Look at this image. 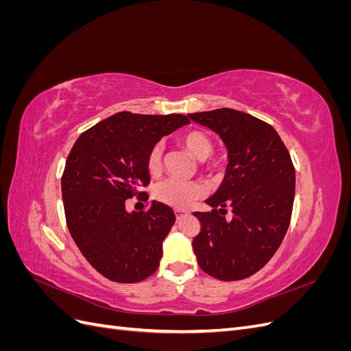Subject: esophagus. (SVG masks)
<instances>
[{
    "label": "esophagus",
    "mask_w": 351,
    "mask_h": 351,
    "mask_svg": "<svg viewBox=\"0 0 351 351\" xmlns=\"http://www.w3.org/2000/svg\"><path fill=\"white\" fill-rule=\"evenodd\" d=\"M174 214H176V218H177V219H182L184 215H187V214H189V210H184V209H176V210H174Z\"/></svg>",
    "instance_id": "esophagus-1"
}]
</instances>
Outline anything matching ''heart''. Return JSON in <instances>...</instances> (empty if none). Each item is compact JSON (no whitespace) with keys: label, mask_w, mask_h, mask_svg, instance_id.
Instances as JSON below:
<instances>
[{"label":"heart","mask_w":351,"mask_h":351,"mask_svg":"<svg viewBox=\"0 0 351 351\" xmlns=\"http://www.w3.org/2000/svg\"><path fill=\"white\" fill-rule=\"evenodd\" d=\"M182 143L190 155L195 156L199 161H205L214 151V143L208 133L202 130H189L180 136ZM146 167L149 174L155 176L161 171L162 167V146L156 143L147 152ZM204 193V186L197 182H184L178 178H167L164 182L158 183L154 189V195L162 204H167L174 208H187Z\"/></svg>","instance_id":"1"}]
</instances>
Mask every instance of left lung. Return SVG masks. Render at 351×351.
Segmentation results:
<instances>
[{"label":"left lung","mask_w":351,"mask_h":351,"mask_svg":"<svg viewBox=\"0 0 351 351\" xmlns=\"http://www.w3.org/2000/svg\"><path fill=\"white\" fill-rule=\"evenodd\" d=\"M227 146L228 164L219 189L206 199L210 212H195L199 267L221 281L247 278L269 262L290 226L295 171L272 125L231 108L189 114ZM233 208L227 221L225 208Z\"/></svg>","instance_id":"left-lung-1"}]
</instances>
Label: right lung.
<instances>
[{"mask_svg":"<svg viewBox=\"0 0 351 351\" xmlns=\"http://www.w3.org/2000/svg\"><path fill=\"white\" fill-rule=\"evenodd\" d=\"M189 123L183 114L123 111L74 142L61 177L67 227L83 256L105 278L139 282L158 269L174 212L154 200L146 212L130 214L125 200L145 196L141 189L151 182L146 167L151 147Z\"/></svg>","mask_w":351,"mask_h":351,"instance_id":"right-lung-1","label":"right lung"}]
</instances>
